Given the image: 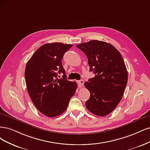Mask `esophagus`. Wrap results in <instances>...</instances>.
Instances as JSON below:
<instances>
[{"label":"esophagus","instance_id":"esophagus-1","mask_svg":"<svg viewBox=\"0 0 150 150\" xmlns=\"http://www.w3.org/2000/svg\"><path fill=\"white\" fill-rule=\"evenodd\" d=\"M78 84H79V87H81V86H83L84 84V81L83 80H80L78 81Z\"/></svg>","mask_w":150,"mask_h":150}]
</instances>
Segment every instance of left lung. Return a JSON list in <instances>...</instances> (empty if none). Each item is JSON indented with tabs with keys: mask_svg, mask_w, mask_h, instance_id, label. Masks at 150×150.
I'll return each mask as SVG.
<instances>
[{
	"mask_svg": "<svg viewBox=\"0 0 150 150\" xmlns=\"http://www.w3.org/2000/svg\"><path fill=\"white\" fill-rule=\"evenodd\" d=\"M88 59L90 71L95 74L85 81L90 93L85 105L99 117L110 114L122 100L128 82V72L123 57L112 45L103 41L90 40L76 45Z\"/></svg>",
	"mask_w": 150,
	"mask_h": 150,
	"instance_id": "1",
	"label": "left lung"
}]
</instances>
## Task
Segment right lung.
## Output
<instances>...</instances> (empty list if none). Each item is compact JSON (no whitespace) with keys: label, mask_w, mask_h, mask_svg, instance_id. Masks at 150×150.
Returning a JSON list of instances; mask_svg holds the SVG:
<instances>
[{"label":"right lung","mask_w":150,"mask_h":150,"mask_svg":"<svg viewBox=\"0 0 150 150\" xmlns=\"http://www.w3.org/2000/svg\"><path fill=\"white\" fill-rule=\"evenodd\" d=\"M73 46L60 42L42 45L27 63L25 79L28 93L37 110L53 118L64 113L75 95L76 81L67 80L62 60ZM63 73V79L57 74Z\"/></svg>","instance_id":"right-lung-1"}]
</instances>
